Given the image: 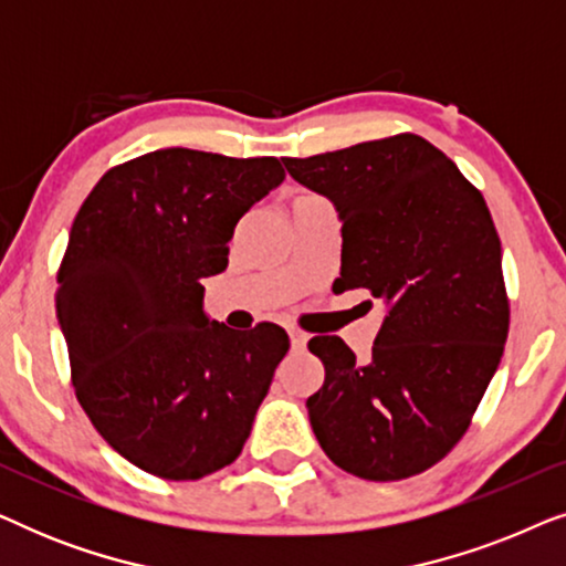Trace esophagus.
<instances>
[{
    "mask_svg": "<svg viewBox=\"0 0 566 566\" xmlns=\"http://www.w3.org/2000/svg\"><path fill=\"white\" fill-rule=\"evenodd\" d=\"M289 335H291V347H293V350H304L306 343H308V335H304V332H298V329H291Z\"/></svg>",
    "mask_w": 566,
    "mask_h": 566,
    "instance_id": "obj_1",
    "label": "esophagus"
}]
</instances>
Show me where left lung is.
I'll use <instances>...</instances> for the list:
<instances>
[{
  "label": "left lung",
  "mask_w": 566,
  "mask_h": 566,
  "mask_svg": "<svg viewBox=\"0 0 566 566\" xmlns=\"http://www.w3.org/2000/svg\"><path fill=\"white\" fill-rule=\"evenodd\" d=\"M343 219L339 289L389 314L368 360L308 339L324 386L306 399L322 451L368 482L422 474L453 451L500 366L510 329L502 244L482 190L417 134L283 159Z\"/></svg>",
  "instance_id": "left-lung-1"
}]
</instances>
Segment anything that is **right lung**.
<instances>
[{"instance_id": "add662e5", "label": "right lung", "mask_w": 566, "mask_h": 566, "mask_svg": "<svg viewBox=\"0 0 566 566\" xmlns=\"http://www.w3.org/2000/svg\"><path fill=\"white\" fill-rule=\"evenodd\" d=\"M275 157L159 149L84 198L59 265L74 394L99 436L154 476L192 482L250 438L289 335L208 322L203 277L229 265L239 219L283 182Z\"/></svg>"}]
</instances>
